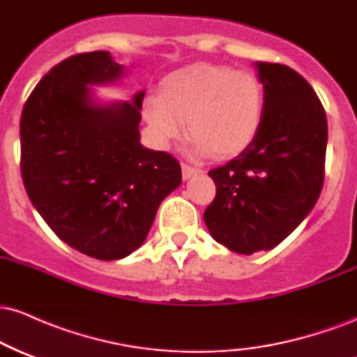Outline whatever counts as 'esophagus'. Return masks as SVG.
<instances>
[{
  "label": "esophagus",
  "instance_id": "obj_1",
  "mask_svg": "<svg viewBox=\"0 0 357 357\" xmlns=\"http://www.w3.org/2000/svg\"><path fill=\"white\" fill-rule=\"evenodd\" d=\"M181 171H183V179H190L191 176L199 173L198 167H192L190 165H181Z\"/></svg>",
  "mask_w": 357,
  "mask_h": 357
}]
</instances>
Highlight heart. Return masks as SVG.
<instances>
[{
  "instance_id": "b5f03b06",
  "label": "heart",
  "mask_w": 357,
  "mask_h": 357,
  "mask_svg": "<svg viewBox=\"0 0 357 357\" xmlns=\"http://www.w3.org/2000/svg\"><path fill=\"white\" fill-rule=\"evenodd\" d=\"M144 117L159 146L181 139L188 122L198 153L227 159L255 139L264 117V89L250 72L191 65L162 80L161 99L144 102Z\"/></svg>"
}]
</instances>
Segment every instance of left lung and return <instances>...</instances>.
I'll list each match as a JSON object with an SVG mask.
<instances>
[{"mask_svg": "<svg viewBox=\"0 0 357 357\" xmlns=\"http://www.w3.org/2000/svg\"><path fill=\"white\" fill-rule=\"evenodd\" d=\"M264 117L255 139L211 169L216 196L204 211L211 236L252 255L285 240L317 203L324 184L327 119L301 73L258 61Z\"/></svg>", "mask_w": 357, "mask_h": 357, "instance_id": "1", "label": "left lung"}]
</instances>
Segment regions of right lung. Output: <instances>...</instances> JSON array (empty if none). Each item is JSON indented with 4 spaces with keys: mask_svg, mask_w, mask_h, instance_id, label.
<instances>
[{
    "mask_svg": "<svg viewBox=\"0 0 357 357\" xmlns=\"http://www.w3.org/2000/svg\"><path fill=\"white\" fill-rule=\"evenodd\" d=\"M109 52L79 53L52 68L20 121L28 198L61 241L99 260L142 245L162 199L181 184L178 159L139 142L144 92L99 105L89 85L122 75Z\"/></svg>",
    "mask_w": 357,
    "mask_h": 357,
    "instance_id": "1",
    "label": "right lung"
}]
</instances>
